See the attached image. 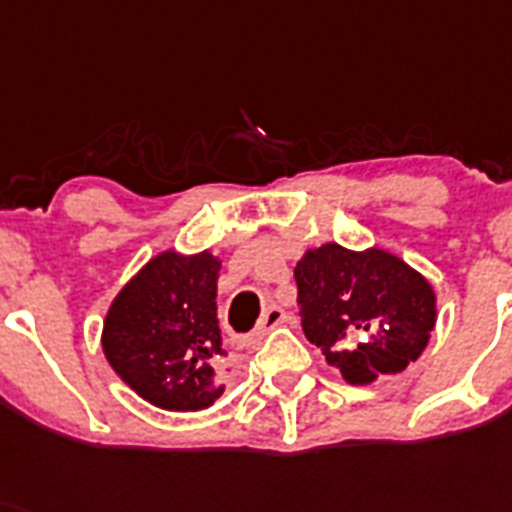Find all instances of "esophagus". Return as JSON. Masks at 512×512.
<instances>
[{
    "label": "esophagus",
    "mask_w": 512,
    "mask_h": 512,
    "mask_svg": "<svg viewBox=\"0 0 512 512\" xmlns=\"http://www.w3.org/2000/svg\"><path fill=\"white\" fill-rule=\"evenodd\" d=\"M281 322H286V312H283L281 307H276V304H270V307L263 312V317H260V325H257V336H265L268 330L278 328Z\"/></svg>",
    "instance_id": "obj_1"
}]
</instances>
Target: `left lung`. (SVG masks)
<instances>
[{
  "label": "left lung",
  "mask_w": 512,
  "mask_h": 512,
  "mask_svg": "<svg viewBox=\"0 0 512 512\" xmlns=\"http://www.w3.org/2000/svg\"><path fill=\"white\" fill-rule=\"evenodd\" d=\"M304 336L351 385L403 372L437 322L432 283L380 247L307 249L294 268Z\"/></svg>",
  "instance_id": "1"
}]
</instances>
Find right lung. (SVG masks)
Segmentation results:
<instances>
[{"mask_svg": "<svg viewBox=\"0 0 512 512\" xmlns=\"http://www.w3.org/2000/svg\"><path fill=\"white\" fill-rule=\"evenodd\" d=\"M221 257L163 249L124 283L106 309V362L143 401L203 411L221 398L223 349L216 289ZM231 372V369H226Z\"/></svg>", "mask_w": 512, "mask_h": 512, "instance_id": "right-lung-1", "label": "right lung"}]
</instances>
